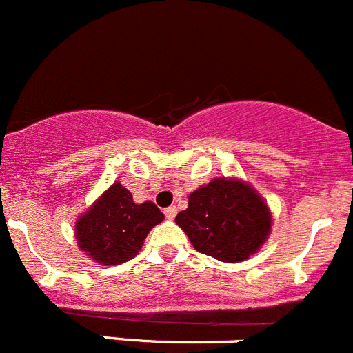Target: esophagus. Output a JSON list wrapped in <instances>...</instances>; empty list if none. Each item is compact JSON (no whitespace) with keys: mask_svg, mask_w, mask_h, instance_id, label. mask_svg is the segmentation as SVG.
<instances>
[{"mask_svg":"<svg viewBox=\"0 0 353 353\" xmlns=\"http://www.w3.org/2000/svg\"><path fill=\"white\" fill-rule=\"evenodd\" d=\"M163 214H165V217L169 219V221H172V219L176 217V214H177V208L176 207H169V208H165V210H163Z\"/></svg>","mask_w":353,"mask_h":353,"instance_id":"1","label":"esophagus"}]
</instances>
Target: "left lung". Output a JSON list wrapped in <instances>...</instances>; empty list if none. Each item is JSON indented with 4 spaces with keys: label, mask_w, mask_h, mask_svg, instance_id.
Segmentation results:
<instances>
[{
    "label": "left lung",
    "mask_w": 353,
    "mask_h": 353,
    "mask_svg": "<svg viewBox=\"0 0 353 353\" xmlns=\"http://www.w3.org/2000/svg\"><path fill=\"white\" fill-rule=\"evenodd\" d=\"M176 224L200 253L221 262H241L259 252L272 225L268 203L245 181L215 177L188 198Z\"/></svg>",
    "instance_id": "obj_1"
}]
</instances>
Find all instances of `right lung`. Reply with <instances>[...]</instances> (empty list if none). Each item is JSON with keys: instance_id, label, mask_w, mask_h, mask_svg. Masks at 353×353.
Listing matches in <instances>:
<instances>
[{"instance_id": "add662e5", "label": "right lung", "mask_w": 353, "mask_h": 353, "mask_svg": "<svg viewBox=\"0 0 353 353\" xmlns=\"http://www.w3.org/2000/svg\"><path fill=\"white\" fill-rule=\"evenodd\" d=\"M163 214L152 201L134 203L121 183H114L75 222L77 246L101 265H119L138 255Z\"/></svg>"}]
</instances>
